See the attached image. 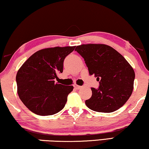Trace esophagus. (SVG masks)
Wrapping results in <instances>:
<instances>
[{"label":"esophagus","instance_id":"esophagus-1","mask_svg":"<svg viewBox=\"0 0 149 149\" xmlns=\"http://www.w3.org/2000/svg\"><path fill=\"white\" fill-rule=\"evenodd\" d=\"M74 88H76V89H80L82 87V86L78 85V84H74Z\"/></svg>","mask_w":149,"mask_h":149}]
</instances>
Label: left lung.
Returning a JSON list of instances; mask_svg holds the SVG:
<instances>
[{"mask_svg":"<svg viewBox=\"0 0 149 149\" xmlns=\"http://www.w3.org/2000/svg\"><path fill=\"white\" fill-rule=\"evenodd\" d=\"M83 57L89 74H95L99 88H91L92 97L85 104L100 113L119 109L131 95L135 74L131 65L113 48L104 44H86L75 49Z\"/></svg>","mask_w":149,"mask_h":149,"instance_id":"obj_1","label":"left lung"}]
</instances>
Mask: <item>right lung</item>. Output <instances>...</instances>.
Segmentation results:
<instances>
[{"mask_svg":"<svg viewBox=\"0 0 149 149\" xmlns=\"http://www.w3.org/2000/svg\"><path fill=\"white\" fill-rule=\"evenodd\" d=\"M74 49L75 46L39 50L18 70V95L31 112L40 116L52 115L65 107L73 86H65L54 81L63 71L65 57Z\"/></svg>","mask_w":149,"mask_h":149,"instance_id":"add662e5","label":"right lung"}]
</instances>
